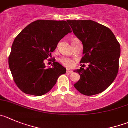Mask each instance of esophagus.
<instances>
[{
    "mask_svg": "<svg viewBox=\"0 0 128 128\" xmlns=\"http://www.w3.org/2000/svg\"><path fill=\"white\" fill-rule=\"evenodd\" d=\"M72 72H73V71L70 70V69H66V73L70 74V73H72Z\"/></svg>",
    "mask_w": 128,
    "mask_h": 128,
    "instance_id": "obj_1",
    "label": "esophagus"
}]
</instances>
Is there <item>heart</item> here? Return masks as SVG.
<instances>
[{
  "mask_svg": "<svg viewBox=\"0 0 128 128\" xmlns=\"http://www.w3.org/2000/svg\"><path fill=\"white\" fill-rule=\"evenodd\" d=\"M60 62L64 66H67V67H72L74 65L73 61L70 58H63L60 60Z\"/></svg>",
  "mask_w": 128,
  "mask_h": 128,
  "instance_id": "obj_1",
  "label": "heart"
}]
</instances>
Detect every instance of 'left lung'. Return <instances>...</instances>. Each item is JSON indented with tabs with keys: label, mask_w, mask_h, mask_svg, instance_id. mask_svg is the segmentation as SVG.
<instances>
[{
	"label": "left lung",
	"mask_w": 128,
	"mask_h": 128,
	"mask_svg": "<svg viewBox=\"0 0 128 128\" xmlns=\"http://www.w3.org/2000/svg\"><path fill=\"white\" fill-rule=\"evenodd\" d=\"M75 36L83 44L80 78L74 87L86 96L101 93L112 84L119 71L120 44L108 28L92 20H68Z\"/></svg>",
	"instance_id": "1"
}]
</instances>
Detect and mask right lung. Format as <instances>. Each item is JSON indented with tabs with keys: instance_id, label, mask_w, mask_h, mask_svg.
Here are the masks:
<instances>
[{
	"instance_id": "add662e5",
	"label": "right lung",
	"mask_w": 128,
	"mask_h": 128,
	"mask_svg": "<svg viewBox=\"0 0 128 128\" xmlns=\"http://www.w3.org/2000/svg\"><path fill=\"white\" fill-rule=\"evenodd\" d=\"M72 32L66 21L37 20L15 38L9 66L18 87L28 94L39 96L48 92L66 68L54 60L46 68L44 61L51 56L60 41Z\"/></svg>"
}]
</instances>
